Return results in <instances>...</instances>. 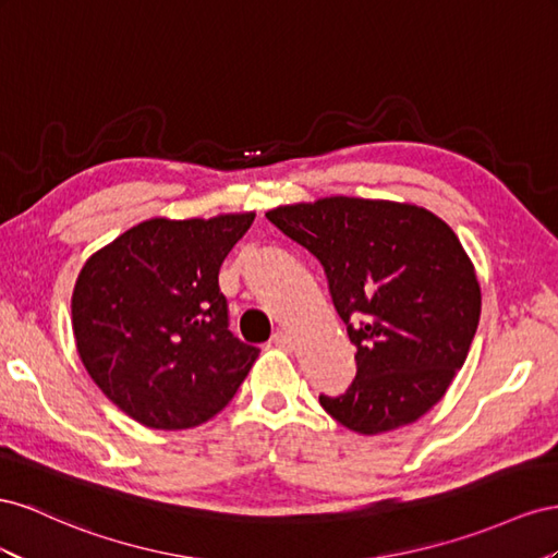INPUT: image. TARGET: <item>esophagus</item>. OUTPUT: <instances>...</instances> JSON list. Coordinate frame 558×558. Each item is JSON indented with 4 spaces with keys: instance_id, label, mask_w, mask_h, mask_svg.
I'll use <instances>...</instances> for the list:
<instances>
[{
    "instance_id": "esophagus-1",
    "label": "esophagus",
    "mask_w": 558,
    "mask_h": 558,
    "mask_svg": "<svg viewBox=\"0 0 558 558\" xmlns=\"http://www.w3.org/2000/svg\"><path fill=\"white\" fill-rule=\"evenodd\" d=\"M270 343L274 345H278V348H284V350H290L292 345H294V341H292V337L288 331H282V329H278L274 337H270Z\"/></svg>"
}]
</instances>
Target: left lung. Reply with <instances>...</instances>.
<instances>
[{"label":"left lung","instance_id":"1","mask_svg":"<svg viewBox=\"0 0 558 558\" xmlns=\"http://www.w3.org/2000/svg\"><path fill=\"white\" fill-rule=\"evenodd\" d=\"M323 264L329 294L357 348L329 416L360 435L418 421L463 367L482 313L474 266L456 233L416 205L333 196L266 213Z\"/></svg>","mask_w":558,"mask_h":558}]
</instances>
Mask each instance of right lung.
<instances>
[{"mask_svg":"<svg viewBox=\"0 0 558 558\" xmlns=\"http://www.w3.org/2000/svg\"><path fill=\"white\" fill-rule=\"evenodd\" d=\"M254 215L149 219L95 252L72 296L76 350L111 402L154 429L210 421L259 348L229 329L219 268Z\"/></svg>","mask_w":558,"mask_h":558,"instance_id":"right-lung-1","label":"right lung"}]
</instances>
